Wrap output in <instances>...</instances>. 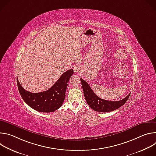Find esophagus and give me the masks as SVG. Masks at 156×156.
Listing matches in <instances>:
<instances>
[{
  "label": "esophagus",
  "instance_id": "34e87169",
  "mask_svg": "<svg viewBox=\"0 0 156 156\" xmlns=\"http://www.w3.org/2000/svg\"><path fill=\"white\" fill-rule=\"evenodd\" d=\"M73 70H74V72H76V73H78V72H80L81 69H80V68L78 66H75L74 67H73Z\"/></svg>",
  "mask_w": 156,
  "mask_h": 156
}]
</instances>
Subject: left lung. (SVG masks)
I'll return each mask as SVG.
<instances>
[{
  "instance_id": "1",
  "label": "left lung",
  "mask_w": 156,
  "mask_h": 156,
  "mask_svg": "<svg viewBox=\"0 0 156 156\" xmlns=\"http://www.w3.org/2000/svg\"><path fill=\"white\" fill-rule=\"evenodd\" d=\"M80 80L83 87L84 98L88 105L97 112H108L119 108L126 102L130 95L129 93L125 98L118 101L104 100L95 94L87 82L82 78H81Z\"/></svg>"
}]
</instances>
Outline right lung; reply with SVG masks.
Returning <instances> with one entry per match:
<instances>
[{
  "label": "right lung",
  "mask_w": 156,
  "mask_h": 156,
  "mask_svg": "<svg viewBox=\"0 0 156 156\" xmlns=\"http://www.w3.org/2000/svg\"><path fill=\"white\" fill-rule=\"evenodd\" d=\"M73 74V69L65 72L50 89L41 93H33L26 91L17 78L18 88L22 99L30 107L40 112H52L62 105L68 83Z\"/></svg>",
  "instance_id": "obj_1"
}]
</instances>
